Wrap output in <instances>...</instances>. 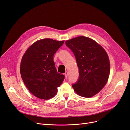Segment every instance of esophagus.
<instances>
[{"label":"esophagus","instance_id":"esophagus-1","mask_svg":"<svg viewBox=\"0 0 130 130\" xmlns=\"http://www.w3.org/2000/svg\"><path fill=\"white\" fill-rule=\"evenodd\" d=\"M68 72H66L65 73H64V75H65V77L67 78L68 77Z\"/></svg>","mask_w":130,"mask_h":130}]
</instances>
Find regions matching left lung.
<instances>
[{"mask_svg": "<svg viewBox=\"0 0 130 130\" xmlns=\"http://www.w3.org/2000/svg\"><path fill=\"white\" fill-rule=\"evenodd\" d=\"M76 58L79 76L72 87L77 94L90 98L99 93L108 80V56L104 48L88 37L78 36L66 42Z\"/></svg>", "mask_w": 130, "mask_h": 130, "instance_id": "8db88e82", "label": "left lung"}]
</instances>
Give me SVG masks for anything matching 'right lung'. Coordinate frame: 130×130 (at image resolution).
Segmentation results:
<instances>
[{
  "label": "right lung",
  "instance_id": "right-lung-1",
  "mask_svg": "<svg viewBox=\"0 0 130 130\" xmlns=\"http://www.w3.org/2000/svg\"><path fill=\"white\" fill-rule=\"evenodd\" d=\"M64 41L50 38L37 41L23 55L21 74L26 87L33 95L48 100L54 96L65 76L57 72L54 55Z\"/></svg>",
  "mask_w": 130,
  "mask_h": 130
}]
</instances>
